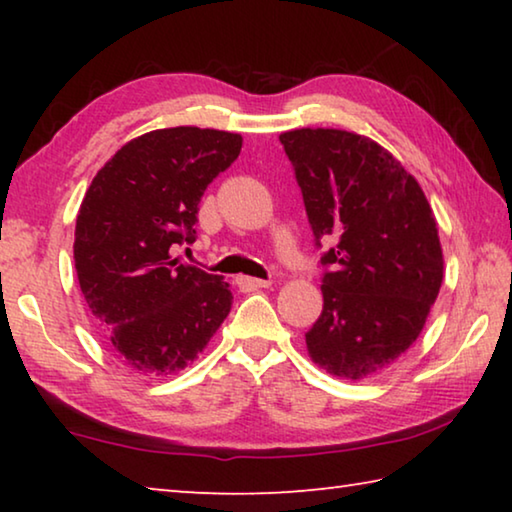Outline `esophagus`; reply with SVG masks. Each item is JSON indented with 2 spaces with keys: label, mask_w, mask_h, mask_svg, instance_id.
<instances>
[{
  "label": "esophagus",
  "mask_w": 512,
  "mask_h": 512,
  "mask_svg": "<svg viewBox=\"0 0 512 512\" xmlns=\"http://www.w3.org/2000/svg\"><path fill=\"white\" fill-rule=\"evenodd\" d=\"M239 287H244V289H250V291H255V289H266V287H271V282L268 280H257V277H239Z\"/></svg>",
  "instance_id": "1"
}]
</instances>
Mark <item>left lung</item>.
Returning a JSON list of instances; mask_svg holds the SVG:
<instances>
[{"label": "left lung", "instance_id": "obj_1", "mask_svg": "<svg viewBox=\"0 0 512 512\" xmlns=\"http://www.w3.org/2000/svg\"><path fill=\"white\" fill-rule=\"evenodd\" d=\"M320 257L323 314L305 334L329 375L361 379L418 339L443 284L427 196L384 146L336 128L280 135Z\"/></svg>", "mask_w": 512, "mask_h": 512}]
</instances>
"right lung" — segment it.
<instances>
[{
  "label": "right lung",
  "instance_id": "obj_1",
  "mask_svg": "<svg viewBox=\"0 0 512 512\" xmlns=\"http://www.w3.org/2000/svg\"><path fill=\"white\" fill-rule=\"evenodd\" d=\"M241 142L214 128H160L121 146L85 192L76 275L117 359L140 375L183 370L230 314L228 282L180 264L173 248L194 244L203 192Z\"/></svg>",
  "mask_w": 512,
  "mask_h": 512
}]
</instances>
